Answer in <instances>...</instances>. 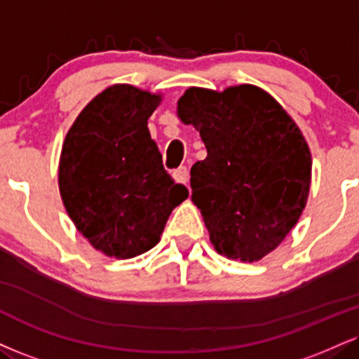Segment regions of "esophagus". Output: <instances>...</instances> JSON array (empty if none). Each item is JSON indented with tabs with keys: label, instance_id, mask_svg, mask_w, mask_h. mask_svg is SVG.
Masks as SVG:
<instances>
[{
	"label": "esophagus",
	"instance_id": "obj_1",
	"mask_svg": "<svg viewBox=\"0 0 359 359\" xmlns=\"http://www.w3.org/2000/svg\"><path fill=\"white\" fill-rule=\"evenodd\" d=\"M172 177L177 180V182L180 184H189V170L187 167H179L177 170H174V174H172Z\"/></svg>",
	"mask_w": 359,
	"mask_h": 359
}]
</instances>
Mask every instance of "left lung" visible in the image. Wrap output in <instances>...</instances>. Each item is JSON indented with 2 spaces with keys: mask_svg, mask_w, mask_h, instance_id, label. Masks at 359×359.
<instances>
[{
  "mask_svg": "<svg viewBox=\"0 0 359 359\" xmlns=\"http://www.w3.org/2000/svg\"><path fill=\"white\" fill-rule=\"evenodd\" d=\"M177 115L207 149L191 168V187L210 243L229 259L259 261L283 243L308 202L313 162L299 127L254 85L192 86Z\"/></svg>",
  "mask_w": 359,
  "mask_h": 359,
  "instance_id": "obj_1",
  "label": "left lung"
}]
</instances>
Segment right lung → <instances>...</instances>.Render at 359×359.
Masks as SVG:
<instances>
[{"label": "right lung", "instance_id": "add662e5", "mask_svg": "<svg viewBox=\"0 0 359 359\" xmlns=\"http://www.w3.org/2000/svg\"><path fill=\"white\" fill-rule=\"evenodd\" d=\"M162 97L132 85L98 93L65 137L60 196L75 227L109 257L130 259L161 241L189 191L162 165L147 120Z\"/></svg>", "mask_w": 359, "mask_h": 359}]
</instances>
